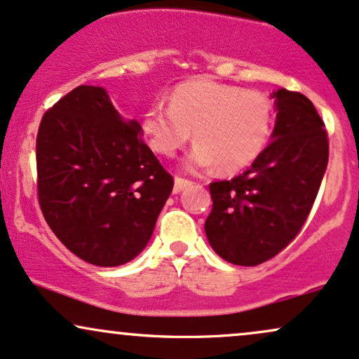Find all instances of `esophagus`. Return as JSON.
Returning <instances> with one entry per match:
<instances>
[{
  "label": "esophagus",
  "mask_w": 359,
  "mask_h": 359,
  "mask_svg": "<svg viewBox=\"0 0 359 359\" xmlns=\"http://www.w3.org/2000/svg\"><path fill=\"white\" fill-rule=\"evenodd\" d=\"M191 184L193 183L189 180H184V178H181V176H176V178H175V188H172V193L183 191L184 188L191 187Z\"/></svg>",
  "instance_id": "obj_1"
}]
</instances>
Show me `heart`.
<instances>
[{"mask_svg": "<svg viewBox=\"0 0 359 359\" xmlns=\"http://www.w3.org/2000/svg\"><path fill=\"white\" fill-rule=\"evenodd\" d=\"M273 104L267 95L213 80H188L170 95V105L154 102L141 126L158 154L172 156L195 134L188 156L191 170L217 166L225 172L245 170L264 153L272 136Z\"/></svg>", "mask_w": 359, "mask_h": 359, "instance_id": "b5f03b06", "label": "heart"}]
</instances>
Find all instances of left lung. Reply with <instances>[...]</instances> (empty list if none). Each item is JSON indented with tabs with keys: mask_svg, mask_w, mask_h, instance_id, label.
<instances>
[{
	"mask_svg": "<svg viewBox=\"0 0 359 359\" xmlns=\"http://www.w3.org/2000/svg\"><path fill=\"white\" fill-rule=\"evenodd\" d=\"M272 142L243 175L210 184V245L226 262L259 265L301 231L330 159L324 122L301 92L279 88Z\"/></svg>",
	"mask_w": 359,
	"mask_h": 359,
	"instance_id": "1",
	"label": "left lung"
}]
</instances>
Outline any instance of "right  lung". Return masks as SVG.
<instances>
[{
	"instance_id": "right-lung-1",
	"label": "right lung",
	"mask_w": 359,
	"mask_h": 359,
	"mask_svg": "<svg viewBox=\"0 0 359 359\" xmlns=\"http://www.w3.org/2000/svg\"><path fill=\"white\" fill-rule=\"evenodd\" d=\"M122 119L102 87L79 86L43 114L36 136L38 201L72 254L116 267L141 254L172 176Z\"/></svg>"
}]
</instances>
